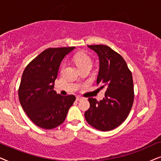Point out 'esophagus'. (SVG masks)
<instances>
[{
    "instance_id": "esophagus-1",
    "label": "esophagus",
    "mask_w": 161,
    "mask_h": 161,
    "mask_svg": "<svg viewBox=\"0 0 161 161\" xmlns=\"http://www.w3.org/2000/svg\"><path fill=\"white\" fill-rule=\"evenodd\" d=\"M82 97H81V96H76V101H80V100H82Z\"/></svg>"
}]
</instances>
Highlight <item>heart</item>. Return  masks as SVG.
<instances>
[{"label":"heart","mask_w":161,"mask_h":161,"mask_svg":"<svg viewBox=\"0 0 161 161\" xmlns=\"http://www.w3.org/2000/svg\"><path fill=\"white\" fill-rule=\"evenodd\" d=\"M74 61L75 63H76V65L78 66L79 68L87 65H91V63H92L91 59L88 56L85 54V53H78V54L75 56Z\"/></svg>","instance_id":"1"}]
</instances>
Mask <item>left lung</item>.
Instances as JSON below:
<instances>
[{"instance_id": "left-lung-1", "label": "left lung", "mask_w": 161, "mask_h": 161, "mask_svg": "<svg viewBox=\"0 0 161 161\" xmlns=\"http://www.w3.org/2000/svg\"><path fill=\"white\" fill-rule=\"evenodd\" d=\"M97 53L99 70L96 79L100 89L106 87L104 98L98 102L89 98L90 108L85 113L87 123L101 131L119 127L127 119L134 101L132 73L123 57L108 46H87Z\"/></svg>"}]
</instances>
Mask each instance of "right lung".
<instances>
[{"label":"right lung","mask_w":161,"mask_h":161,"mask_svg":"<svg viewBox=\"0 0 161 161\" xmlns=\"http://www.w3.org/2000/svg\"><path fill=\"white\" fill-rule=\"evenodd\" d=\"M75 47L50 48L35 57L23 73L18 96L23 110L36 125L46 130L65 121L76 97L57 94L54 81L63 59Z\"/></svg>","instance_id":"1"}]
</instances>
